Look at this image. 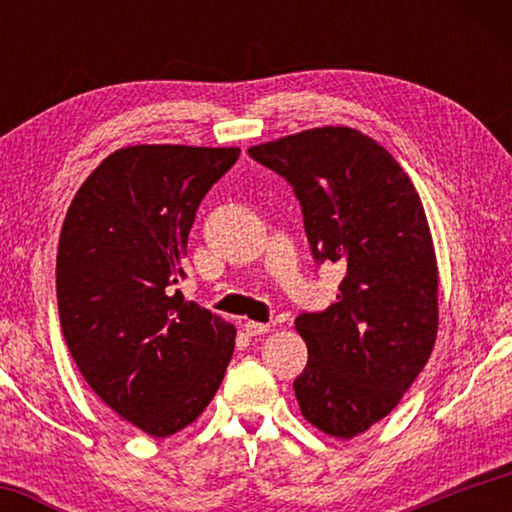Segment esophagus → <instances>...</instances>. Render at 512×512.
<instances>
[{
    "label": "esophagus",
    "instance_id": "obj_1",
    "mask_svg": "<svg viewBox=\"0 0 512 512\" xmlns=\"http://www.w3.org/2000/svg\"><path fill=\"white\" fill-rule=\"evenodd\" d=\"M268 329H271V325L268 323H257V320H244V332L248 336H262L266 334Z\"/></svg>",
    "mask_w": 512,
    "mask_h": 512
}]
</instances>
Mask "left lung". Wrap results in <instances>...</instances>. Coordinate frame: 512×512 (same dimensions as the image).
I'll return each mask as SVG.
<instances>
[{"mask_svg":"<svg viewBox=\"0 0 512 512\" xmlns=\"http://www.w3.org/2000/svg\"><path fill=\"white\" fill-rule=\"evenodd\" d=\"M248 153L293 187L316 262L348 266L334 305L296 318L309 359L293 391L307 422L350 440L400 404L436 343L427 214L393 155L354 128H311Z\"/></svg>","mask_w":512,"mask_h":512,"instance_id":"8db88e82","label":"left lung"}]
</instances>
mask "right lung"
Listing matches in <instances>:
<instances>
[{"instance_id":"right-lung-1","label":"right lung","mask_w":512,"mask_h":512,"mask_svg":"<svg viewBox=\"0 0 512 512\" xmlns=\"http://www.w3.org/2000/svg\"><path fill=\"white\" fill-rule=\"evenodd\" d=\"M237 158V146H126L90 173L60 230L67 348L101 402L153 438L205 411L235 350V325L173 284L198 205Z\"/></svg>"}]
</instances>
